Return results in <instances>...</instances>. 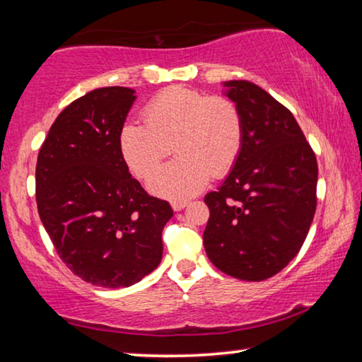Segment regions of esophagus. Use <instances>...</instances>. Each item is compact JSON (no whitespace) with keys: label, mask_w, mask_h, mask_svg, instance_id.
<instances>
[{"label":"esophagus","mask_w":362,"mask_h":362,"mask_svg":"<svg viewBox=\"0 0 362 362\" xmlns=\"http://www.w3.org/2000/svg\"><path fill=\"white\" fill-rule=\"evenodd\" d=\"M188 203L187 201H173V203H170V206H173V209L175 211V212H179V211H182L183 207H185Z\"/></svg>","instance_id":"34e87169"}]
</instances>
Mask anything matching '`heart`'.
Segmentation results:
<instances>
[{"label":"heart","instance_id":"heart-1","mask_svg":"<svg viewBox=\"0 0 362 362\" xmlns=\"http://www.w3.org/2000/svg\"><path fill=\"white\" fill-rule=\"evenodd\" d=\"M145 124L127 121L119 131L121 156L139 179H148L174 148L179 156L151 177L148 188L180 201L198 194L209 175L220 179L235 166L243 148L240 107L225 95H207L173 86L144 108Z\"/></svg>","mask_w":362,"mask_h":362}]
</instances>
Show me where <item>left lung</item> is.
Instances as JSON below:
<instances>
[{"mask_svg": "<svg viewBox=\"0 0 362 362\" xmlns=\"http://www.w3.org/2000/svg\"><path fill=\"white\" fill-rule=\"evenodd\" d=\"M226 95L241 110L240 158L209 207L203 241L220 272L243 281L279 273L308 235L316 211L317 163L298 122L259 86L226 81Z\"/></svg>", "mask_w": 362, "mask_h": 362, "instance_id": "left-lung-1", "label": "left lung"}]
</instances>
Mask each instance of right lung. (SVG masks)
Masks as SVG:
<instances>
[{
  "mask_svg": "<svg viewBox=\"0 0 362 362\" xmlns=\"http://www.w3.org/2000/svg\"><path fill=\"white\" fill-rule=\"evenodd\" d=\"M136 90H90L60 113L36 163V204L57 254L94 286L127 287L163 257V228L174 216L168 201L132 179L119 131Z\"/></svg>",
  "mask_w": 362,
  "mask_h": 362,
  "instance_id": "obj_1",
  "label": "right lung"
}]
</instances>
